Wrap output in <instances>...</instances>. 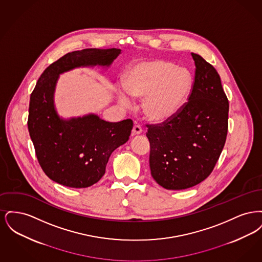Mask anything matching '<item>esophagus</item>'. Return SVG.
Wrapping results in <instances>:
<instances>
[{"label": "esophagus", "mask_w": 262, "mask_h": 262, "mask_svg": "<svg viewBox=\"0 0 262 262\" xmlns=\"http://www.w3.org/2000/svg\"><path fill=\"white\" fill-rule=\"evenodd\" d=\"M141 133H142V128L140 127V125H135V126H134L133 132H132L133 136H138V135H140Z\"/></svg>", "instance_id": "1"}]
</instances>
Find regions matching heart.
<instances>
[{"mask_svg":"<svg viewBox=\"0 0 262 262\" xmlns=\"http://www.w3.org/2000/svg\"><path fill=\"white\" fill-rule=\"evenodd\" d=\"M191 73L184 67L161 59L130 66L124 76V90L119 100L125 107L133 99L142 100L141 110L154 124L170 122L183 111L192 89Z\"/></svg>","mask_w":262,"mask_h":262,"instance_id":"heart-1","label":"heart"}]
</instances>
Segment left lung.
Segmentation results:
<instances>
[{
  "mask_svg": "<svg viewBox=\"0 0 262 262\" xmlns=\"http://www.w3.org/2000/svg\"><path fill=\"white\" fill-rule=\"evenodd\" d=\"M195 77L187 105L163 125H147L151 176L166 189H186L204 181L224 147L229 102L220 75L191 53Z\"/></svg>",
  "mask_w": 262,
  "mask_h": 262,
  "instance_id": "left-lung-1",
  "label": "left lung"
}]
</instances>
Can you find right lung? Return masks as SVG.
Returning <instances> with one entry per match:
<instances>
[{"label": "right lung", "mask_w": 262, "mask_h": 262, "mask_svg": "<svg viewBox=\"0 0 262 262\" xmlns=\"http://www.w3.org/2000/svg\"><path fill=\"white\" fill-rule=\"evenodd\" d=\"M120 49H83L68 53L50 64L30 96L28 130L38 161L52 181L64 187H88L105 174L113 151L125 144L133 121L109 123L96 114L64 119L55 105L60 75L79 68L108 70Z\"/></svg>", "instance_id": "1"}]
</instances>
